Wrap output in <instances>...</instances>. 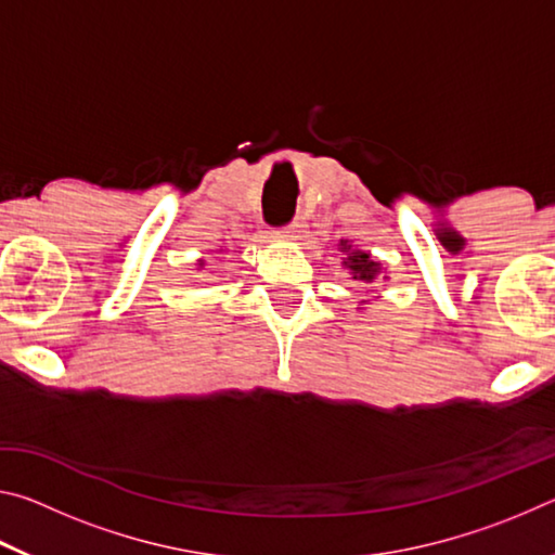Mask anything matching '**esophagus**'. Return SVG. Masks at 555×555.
Returning <instances> with one entry per match:
<instances>
[{"label": "esophagus", "instance_id": "esophagus-1", "mask_svg": "<svg viewBox=\"0 0 555 555\" xmlns=\"http://www.w3.org/2000/svg\"><path fill=\"white\" fill-rule=\"evenodd\" d=\"M300 232H304V224H300L298 220H294L291 224H286L284 230H279V237H284V240H300Z\"/></svg>", "mask_w": 555, "mask_h": 555}]
</instances>
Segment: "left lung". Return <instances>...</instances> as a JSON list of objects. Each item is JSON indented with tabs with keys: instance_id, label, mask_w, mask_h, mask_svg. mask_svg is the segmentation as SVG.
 Masks as SVG:
<instances>
[{
	"instance_id": "left-lung-1",
	"label": "left lung",
	"mask_w": 555,
	"mask_h": 555,
	"mask_svg": "<svg viewBox=\"0 0 555 555\" xmlns=\"http://www.w3.org/2000/svg\"><path fill=\"white\" fill-rule=\"evenodd\" d=\"M340 251H347V259L343 261V264L350 269V274L354 281H364V284H372L374 279H377V274L382 271V264L377 259H372L367 251L362 249H352V244H347V240L340 242V247H337Z\"/></svg>"
}]
</instances>
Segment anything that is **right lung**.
Segmentation results:
<instances>
[{"label": "right lung", "mask_w": 555, "mask_h": 555, "mask_svg": "<svg viewBox=\"0 0 555 555\" xmlns=\"http://www.w3.org/2000/svg\"><path fill=\"white\" fill-rule=\"evenodd\" d=\"M198 264H201V267H203V261H198Z\"/></svg>", "instance_id": "right-lung-1"}]
</instances>
